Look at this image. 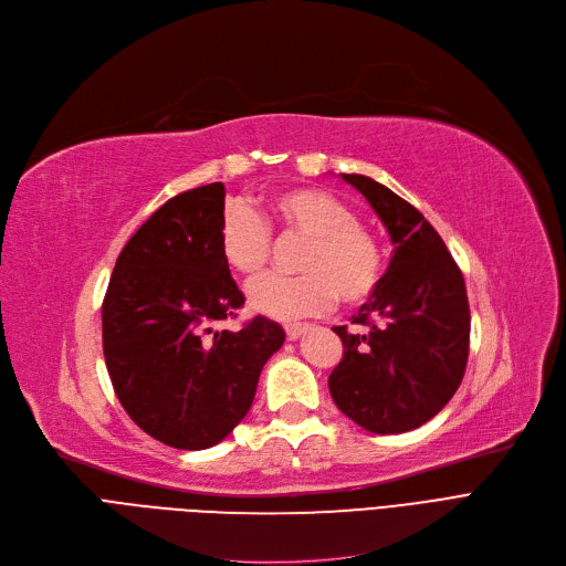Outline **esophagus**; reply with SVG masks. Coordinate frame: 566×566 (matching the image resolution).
Wrapping results in <instances>:
<instances>
[{
    "label": "esophagus",
    "instance_id": "esophagus-1",
    "mask_svg": "<svg viewBox=\"0 0 566 566\" xmlns=\"http://www.w3.org/2000/svg\"><path fill=\"white\" fill-rule=\"evenodd\" d=\"M310 331H312L310 323H293V325H286V337L289 339H298V337H303Z\"/></svg>",
    "mask_w": 566,
    "mask_h": 566
}]
</instances>
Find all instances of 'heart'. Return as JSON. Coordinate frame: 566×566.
Instances as JSON below:
<instances>
[{
	"instance_id": "b5f03b06",
	"label": "heart",
	"mask_w": 566,
	"mask_h": 566,
	"mask_svg": "<svg viewBox=\"0 0 566 566\" xmlns=\"http://www.w3.org/2000/svg\"><path fill=\"white\" fill-rule=\"evenodd\" d=\"M271 218L291 235L307 238L298 277H265L248 291L254 312L291 321L328 310L337 295L360 303L378 289L382 254L376 238L358 224L346 203L310 190L291 188L271 201ZM220 254L233 273L248 280L263 273L271 256V231L243 203L229 206L220 222Z\"/></svg>"
}]
</instances>
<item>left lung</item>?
I'll use <instances>...</instances> for the list:
<instances>
[{
	"label": "left lung",
	"instance_id": "left-lung-1",
	"mask_svg": "<svg viewBox=\"0 0 566 566\" xmlns=\"http://www.w3.org/2000/svg\"><path fill=\"white\" fill-rule=\"evenodd\" d=\"M390 233L388 271L353 316L369 325L353 335L337 325L344 358L328 388L337 408L371 433H403L438 415L461 385L470 310L463 275L418 208L363 174H342Z\"/></svg>",
	"mask_w": 566,
	"mask_h": 566
}]
</instances>
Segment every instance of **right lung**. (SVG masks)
Wrapping results in <instances>:
<instances>
[{
  "label": "right lung",
  "mask_w": 566,
  "mask_h": 566,
  "mask_svg": "<svg viewBox=\"0 0 566 566\" xmlns=\"http://www.w3.org/2000/svg\"><path fill=\"white\" fill-rule=\"evenodd\" d=\"M224 186L171 197L122 250L103 303V350L133 422L176 450H206L241 422L284 344L265 316L213 331L245 295L220 254Z\"/></svg>",
  "instance_id": "1"
}]
</instances>
